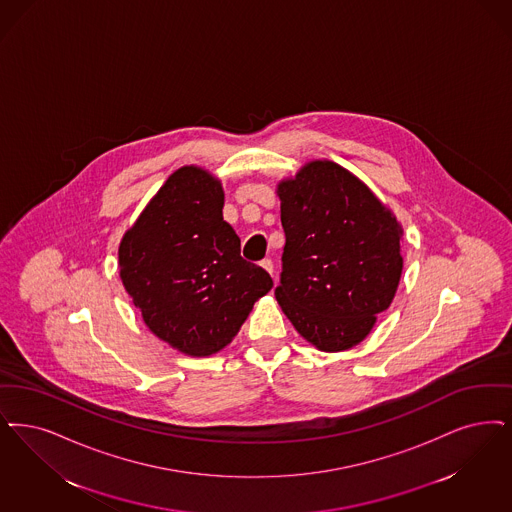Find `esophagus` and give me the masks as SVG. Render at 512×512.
Here are the masks:
<instances>
[{"mask_svg": "<svg viewBox=\"0 0 512 512\" xmlns=\"http://www.w3.org/2000/svg\"><path fill=\"white\" fill-rule=\"evenodd\" d=\"M261 266L265 268L268 274H272V272H274V265H272V261H270V259H263V261H261Z\"/></svg>", "mask_w": 512, "mask_h": 512, "instance_id": "esophagus-1", "label": "esophagus"}]
</instances>
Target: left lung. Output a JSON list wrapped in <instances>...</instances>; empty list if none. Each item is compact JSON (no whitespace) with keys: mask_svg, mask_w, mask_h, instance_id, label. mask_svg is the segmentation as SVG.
<instances>
[{"mask_svg":"<svg viewBox=\"0 0 512 512\" xmlns=\"http://www.w3.org/2000/svg\"><path fill=\"white\" fill-rule=\"evenodd\" d=\"M286 246L274 295L324 352L356 347L402 276V226L345 167L316 160L278 184Z\"/></svg>","mask_w":512,"mask_h":512,"instance_id":"obj_1","label":"left lung"}]
</instances>
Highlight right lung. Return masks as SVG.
I'll use <instances>...</instances> for the list:
<instances>
[{"label": "right lung", "mask_w": 512, "mask_h": 512, "mask_svg": "<svg viewBox=\"0 0 512 512\" xmlns=\"http://www.w3.org/2000/svg\"><path fill=\"white\" fill-rule=\"evenodd\" d=\"M223 205L221 181L184 165L123 234L118 251L123 287L144 324L188 356L225 348L272 289L265 268L242 259Z\"/></svg>", "instance_id": "right-lung-1"}]
</instances>
